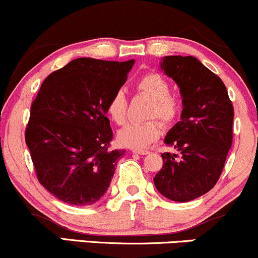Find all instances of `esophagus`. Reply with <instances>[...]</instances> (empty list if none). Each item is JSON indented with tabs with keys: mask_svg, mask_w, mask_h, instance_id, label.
Listing matches in <instances>:
<instances>
[{
	"mask_svg": "<svg viewBox=\"0 0 258 258\" xmlns=\"http://www.w3.org/2000/svg\"><path fill=\"white\" fill-rule=\"evenodd\" d=\"M132 153L133 154H139V155H147V154H149L150 152H149V150H144V149H133Z\"/></svg>",
	"mask_w": 258,
	"mask_h": 258,
	"instance_id": "1",
	"label": "esophagus"
}]
</instances>
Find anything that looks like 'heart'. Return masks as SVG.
<instances>
[{"instance_id":"b5f03b06","label":"heart","mask_w":258,"mask_h":258,"mask_svg":"<svg viewBox=\"0 0 258 258\" xmlns=\"http://www.w3.org/2000/svg\"><path fill=\"white\" fill-rule=\"evenodd\" d=\"M136 90L152 99L148 116L159 117L166 125L178 117L180 103L174 94L170 93V84L158 73H147L136 82ZM106 114L117 125H122L127 117V99L121 90L115 91L106 103ZM162 132L159 120L133 121L127 123L117 133V139L123 147L146 148L155 142Z\"/></svg>"}]
</instances>
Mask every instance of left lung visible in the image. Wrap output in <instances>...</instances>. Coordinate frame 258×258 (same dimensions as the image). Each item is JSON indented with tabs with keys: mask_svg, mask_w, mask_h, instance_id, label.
I'll return each instance as SVG.
<instances>
[{
	"mask_svg": "<svg viewBox=\"0 0 258 258\" xmlns=\"http://www.w3.org/2000/svg\"><path fill=\"white\" fill-rule=\"evenodd\" d=\"M160 67L178 85L183 109L165 137L179 155L161 154L164 165L154 184L167 199L186 203L220 178L232 147L234 109L223 81L195 57L167 55Z\"/></svg>",
	"mask_w": 258,
	"mask_h": 258,
	"instance_id": "1",
	"label": "left lung"
}]
</instances>
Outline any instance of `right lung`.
I'll return each instance as SVG.
<instances>
[{"mask_svg": "<svg viewBox=\"0 0 258 258\" xmlns=\"http://www.w3.org/2000/svg\"><path fill=\"white\" fill-rule=\"evenodd\" d=\"M127 61L74 59L48 75L31 104L25 142L38 182L70 205L96 204L126 150H110L106 103L132 69Z\"/></svg>", "mask_w": 258, "mask_h": 258, "instance_id": "1", "label": "right lung"}]
</instances>
